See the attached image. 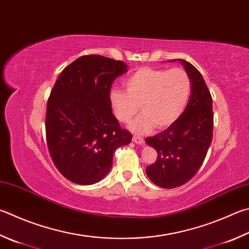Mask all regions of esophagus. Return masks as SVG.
<instances>
[{
    "instance_id": "1",
    "label": "esophagus",
    "mask_w": 249,
    "mask_h": 249,
    "mask_svg": "<svg viewBox=\"0 0 249 249\" xmlns=\"http://www.w3.org/2000/svg\"><path fill=\"white\" fill-rule=\"evenodd\" d=\"M133 142H136L137 144H143V143H144V140H143L142 138L137 137V136H134V137H133Z\"/></svg>"
}]
</instances>
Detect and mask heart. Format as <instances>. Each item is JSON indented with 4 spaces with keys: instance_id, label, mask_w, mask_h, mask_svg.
I'll return each instance as SVG.
<instances>
[{
    "instance_id": "heart-1",
    "label": "heart",
    "mask_w": 249,
    "mask_h": 249,
    "mask_svg": "<svg viewBox=\"0 0 249 249\" xmlns=\"http://www.w3.org/2000/svg\"><path fill=\"white\" fill-rule=\"evenodd\" d=\"M126 91L113 88L110 103L121 123H127L138 112L142 114L129 124L135 133L144 134L157 125L165 128L178 120L187 107L192 91L188 74L182 69L159 70L142 67L124 80Z\"/></svg>"
}]
</instances>
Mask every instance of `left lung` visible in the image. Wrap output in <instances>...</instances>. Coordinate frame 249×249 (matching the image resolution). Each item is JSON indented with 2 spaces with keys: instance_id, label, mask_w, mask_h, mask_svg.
<instances>
[{
  "instance_id": "obj_1",
  "label": "left lung",
  "mask_w": 249,
  "mask_h": 249,
  "mask_svg": "<svg viewBox=\"0 0 249 249\" xmlns=\"http://www.w3.org/2000/svg\"><path fill=\"white\" fill-rule=\"evenodd\" d=\"M192 83L186 109L178 120L146 142L158 153L155 163L147 166L149 179L162 188L184 185L200 169L212 140V98L201 74L191 63L180 60Z\"/></svg>"
}]
</instances>
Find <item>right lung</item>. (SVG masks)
<instances>
[{
    "label": "right lung",
    "mask_w": 249,
    "mask_h": 249,
    "mask_svg": "<svg viewBox=\"0 0 249 249\" xmlns=\"http://www.w3.org/2000/svg\"><path fill=\"white\" fill-rule=\"evenodd\" d=\"M126 71L122 61L85 55L58 76L48 100L47 143L56 169L71 182L101 180L112 168L113 153L132 140L113 115L109 98L112 83Z\"/></svg>",
    "instance_id": "right-lung-1"
}]
</instances>
